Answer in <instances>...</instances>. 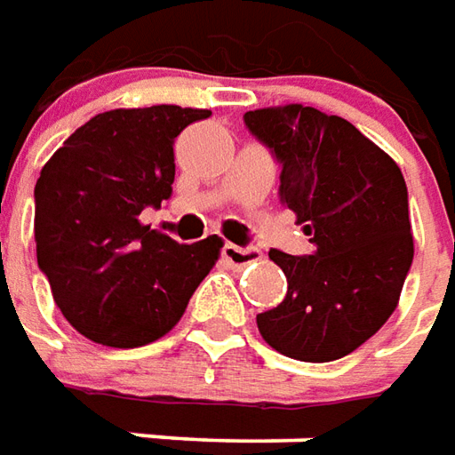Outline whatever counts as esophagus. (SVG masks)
I'll return each mask as SVG.
<instances>
[{"label":"esophagus","mask_w":455,"mask_h":455,"mask_svg":"<svg viewBox=\"0 0 455 455\" xmlns=\"http://www.w3.org/2000/svg\"><path fill=\"white\" fill-rule=\"evenodd\" d=\"M221 256L227 259L228 266H234V268H243V266L256 263V260L260 259V251L259 249H241V246H236V243H224Z\"/></svg>","instance_id":"34e87169"}]
</instances>
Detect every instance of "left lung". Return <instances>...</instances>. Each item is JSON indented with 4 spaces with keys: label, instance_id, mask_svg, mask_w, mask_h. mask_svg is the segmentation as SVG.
I'll list each match as a JSON object with an SVG mask.
<instances>
[{
    "label": "left lung",
    "instance_id": "1",
    "mask_svg": "<svg viewBox=\"0 0 455 455\" xmlns=\"http://www.w3.org/2000/svg\"><path fill=\"white\" fill-rule=\"evenodd\" d=\"M243 120L281 162V204L315 246L313 256L268 251L288 293L256 315L260 338L293 360H339L399 305L414 259L404 174L352 123L317 108H259Z\"/></svg>",
    "mask_w": 455,
    "mask_h": 455
}]
</instances>
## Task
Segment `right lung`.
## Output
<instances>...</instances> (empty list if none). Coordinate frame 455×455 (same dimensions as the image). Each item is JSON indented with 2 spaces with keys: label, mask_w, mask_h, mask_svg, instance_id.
<instances>
[{
  "label": "right lung",
  "mask_w": 455,
  "mask_h": 455,
  "mask_svg": "<svg viewBox=\"0 0 455 455\" xmlns=\"http://www.w3.org/2000/svg\"><path fill=\"white\" fill-rule=\"evenodd\" d=\"M212 110L117 108L91 117L51 155L36 180V260L63 317L108 347L164 338L214 268L224 241L196 243L140 221L170 199L174 138Z\"/></svg>",
  "instance_id": "1"
}]
</instances>
